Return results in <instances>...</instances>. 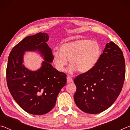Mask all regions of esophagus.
Returning a JSON list of instances; mask_svg holds the SVG:
<instances>
[{
    "mask_svg": "<svg viewBox=\"0 0 130 130\" xmlns=\"http://www.w3.org/2000/svg\"><path fill=\"white\" fill-rule=\"evenodd\" d=\"M73 81V79H72L71 77H70V76H68L67 77V82L68 83H71Z\"/></svg>",
    "mask_w": 130,
    "mask_h": 130,
    "instance_id": "obj_1",
    "label": "esophagus"
}]
</instances>
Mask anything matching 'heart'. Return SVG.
Here are the masks:
<instances>
[{
  "mask_svg": "<svg viewBox=\"0 0 130 130\" xmlns=\"http://www.w3.org/2000/svg\"><path fill=\"white\" fill-rule=\"evenodd\" d=\"M100 54V47L96 42L77 39L62 44L61 49H54L53 62L57 70L62 72L69 60L71 64L67 70L69 73H73L77 70L85 73L93 69Z\"/></svg>",
  "mask_w": 130,
  "mask_h": 130,
  "instance_id": "b5f03b06",
  "label": "heart"
}]
</instances>
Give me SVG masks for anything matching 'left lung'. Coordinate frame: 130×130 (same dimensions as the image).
I'll list each match as a JSON object with an SVG mask.
<instances>
[{"instance_id":"left-lung-1","label":"left lung","mask_w":130,"mask_h":130,"mask_svg":"<svg viewBox=\"0 0 130 130\" xmlns=\"http://www.w3.org/2000/svg\"><path fill=\"white\" fill-rule=\"evenodd\" d=\"M125 73L122 51L113 42L107 43L93 69L74 79L77 88L74 99L77 106L91 114L108 108L122 91Z\"/></svg>"}]
</instances>
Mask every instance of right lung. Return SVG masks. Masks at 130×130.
Masks as SVG:
<instances>
[{
  "instance_id": "add662e5",
  "label": "right lung",
  "mask_w": 130,
  "mask_h": 130,
  "mask_svg": "<svg viewBox=\"0 0 130 130\" xmlns=\"http://www.w3.org/2000/svg\"><path fill=\"white\" fill-rule=\"evenodd\" d=\"M47 33L39 32L28 36L12 48L8 58L6 79L8 89L18 104L24 111L36 115L51 111L57 96L67 84V74L53 67V54L46 42ZM26 51H38L45 61L36 71L23 65Z\"/></svg>"
}]
</instances>
